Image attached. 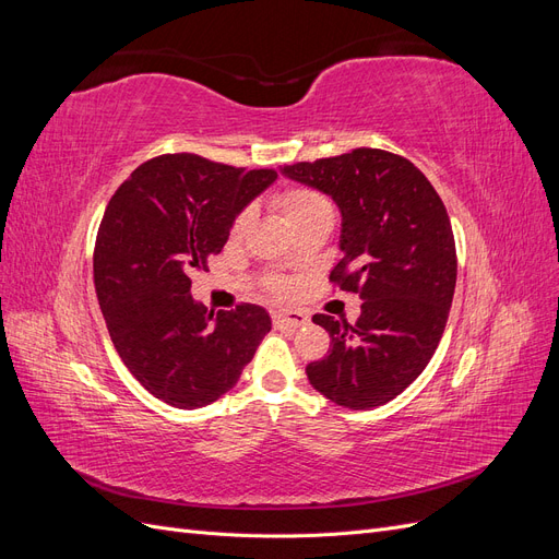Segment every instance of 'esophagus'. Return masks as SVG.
<instances>
[{"label": "esophagus", "mask_w": 559, "mask_h": 559, "mask_svg": "<svg viewBox=\"0 0 559 559\" xmlns=\"http://www.w3.org/2000/svg\"><path fill=\"white\" fill-rule=\"evenodd\" d=\"M273 324L277 329H298V326L308 324V314H302L298 310H275Z\"/></svg>", "instance_id": "34e87169"}]
</instances>
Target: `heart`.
Instances as JSON below:
<instances>
[{"mask_svg":"<svg viewBox=\"0 0 559 559\" xmlns=\"http://www.w3.org/2000/svg\"><path fill=\"white\" fill-rule=\"evenodd\" d=\"M270 205L275 207V212L282 216V222L294 228L302 222H308V218L314 216H329L331 214V202L326 195H321L312 186H284V189L275 191L273 198H270ZM249 224V212H242L238 218H235L233 224V233H242ZM270 292L284 296L289 294V284L284 280H273L270 282Z\"/></svg>","mask_w":559,"mask_h":559,"instance_id":"obj_1","label":"heart"}]
</instances>
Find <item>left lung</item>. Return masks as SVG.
Returning a JSON list of instances; mask_svg holds the SVG:
<instances>
[{
  "label": "left lung",
  "mask_w": 559,
  "mask_h": 559,
  "mask_svg": "<svg viewBox=\"0 0 559 559\" xmlns=\"http://www.w3.org/2000/svg\"><path fill=\"white\" fill-rule=\"evenodd\" d=\"M282 173L341 207L343 259L329 280L364 300L354 324L312 317L329 331L331 352L308 364V380L343 408H376L399 396L441 343L456 282L450 216L431 181L382 148H352Z\"/></svg>",
  "instance_id": "8db88e82"
}]
</instances>
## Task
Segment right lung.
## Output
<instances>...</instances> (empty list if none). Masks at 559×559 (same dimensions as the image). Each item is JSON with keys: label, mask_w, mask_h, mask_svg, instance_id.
I'll return each mask as SVG.
<instances>
[{"label": "right lung", "mask_w": 559, "mask_h": 559, "mask_svg": "<svg viewBox=\"0 0 559 559\" xmlns=\"http://www.w3.org/2000/svg\"><path fill=\"white\" fill-rule=\"evenodd\" d=\"M277 170H247L195 154L142 163L111 195L93 253V277L111 343L146 392L202 408L240 380L270 317L261 306L210 310L191 296L249 202Z\"/></svg>", "instance_id": "1"}]
</instances>
